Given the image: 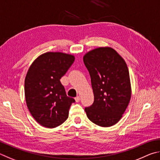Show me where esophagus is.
I'll return each instance as SVG.
<instances>
[{
	"label": "esophagus",
	"instance_id": "34e87169",
	"mask_svg": "<svg viewBox=\"0 0 160 160\" xmlns=\"http://www.w3.org/2000/svg\"><path fill=\"white\" fill-rule=\"evenodd\" d=\"M75 100H76V102H79V100H80V97L79 96H77L75 98Z\"/></svg>",
	"mask_w": 160,
	"mask_h": 160
}]
</instances>
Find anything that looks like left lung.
Masks as SVG:
<instances>
[{"instance_id": "1", "label": "left lung", "mask_w": 160, "mask_h": 160, "mask_svg": "<svg viewBox=\"0 0 160 160\" xmlns=\"http://www.w3.org/2000/svg\"><path fill=\"white\" fill-rule=\"evenodd\" d=\"M91 76L93 103L85 108L88 118L100 127L113 126L122 118L131 99L127 64L116 50L98 48L83 56Z\"/></svg>"}]
</instances>
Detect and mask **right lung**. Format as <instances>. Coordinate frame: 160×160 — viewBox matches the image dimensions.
Listing matches in <instances>:
<instances>
[{"instance_id":"add662e5","label":"right lung","mask_w":160,"mask_h":160,"mask_svg":"<svg viewBox=\"0 0 160 160\" xmlns=\"http://www.w3.org/2000/svg\"><path fill=\"white\" fill-rule=\"evenodd\" d=\"M74 61L72 55L48 52L33 61L25 78L24 93L28 109L39 124L58 127L68 118L72 98L67 96L60 78Z\"/></svg>"}]
</instances>
